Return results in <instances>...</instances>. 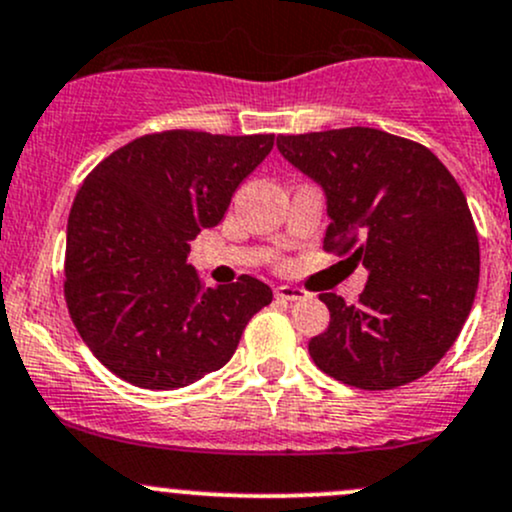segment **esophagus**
Listing matches in <instances>:
<instances>
[{
    "instance_id": "34e87169",
    "label": "esophagus",
    "mask_w": 512,
    "mask_h": 512,
    "mask_svg": "<svg viewBox=\"0 0 512 512\" xmlns=\"http://www.w3.org/2000/svg\"><path fill=\"white\" fill-rule=\"evenodd\" d=\"M305 295L308 293L298 286H278L276 288V298H281V300H300V298H305Z\"/></svg>"
}]
</instances>
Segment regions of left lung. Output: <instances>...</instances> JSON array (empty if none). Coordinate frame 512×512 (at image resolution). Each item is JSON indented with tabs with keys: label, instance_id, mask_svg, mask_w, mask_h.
<instances>
[{
	"label": "left lung",
	"instance_id": "obj_1",
	"mask_svg": "<svg viewBox=\"0 0 512 512\" xmlns=\"http://www.w3.org/2000/svg\"><path fill=\"white\" fill-rule=\"evenodd\" d=\"M278 150L325 189L323 249L367 268L357 305L320 295L330 325L308 342L313 362L370 392L424 377L461 333L481 273L458 182L429 147L374 128L281 135Z\"/></svg>",
	"mask_w": 512,
	"mask_h": 512
}]
</instances>
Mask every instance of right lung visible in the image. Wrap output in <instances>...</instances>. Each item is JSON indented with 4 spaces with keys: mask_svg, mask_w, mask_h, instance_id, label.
<instances>
[{
    "mask_svg": "<svg viewBox=\"0 0 512 512\" xmlns=\"http://www.w3.org/2000/svg\"><path fill=\"white\" fill-rule=\"evenodd\" d=\"M273 140L162 130L83 179L68 214L63 295L78 335L120 379L177 389L217 372L271 303V288L254 276L207 288L187 256Z\"/></svg>",
    "mask_w": 512,
    "mask_h": 512,
    "instance_id": "add662e5",
    "label": "right lung"
}]
</instances>
